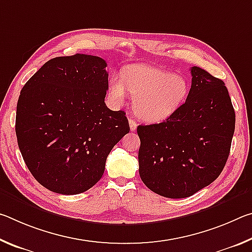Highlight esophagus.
Instances as JSON below:
<instances>
[{
  "instance_id": "34e87169",
  "label": "esophagus",
  "mask_w": 252,
  "mask_h": 252,
  "mask_svg": "<svg viewBox=\"0 0 252 252\" xmlns=\"http://www.w3.org/2000/svg\"><path fill=\"white\" fill-rule=\"evenodd\" d=\"M129 125H130V130L131 131H135L136 130V126H138V123H136L135 120L133 119H129Z\"/></svg>"
}]
</instances>
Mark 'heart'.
<instances>
[{"instance_id":"heart-1","label":"heart","mask_w":252,"mask_h":252,"mask_svg":"<svg viewBox=\"0 0 252 252\" xmlns=\"http://www.w3.org/2000/svg\"><path fill=\"white\" fill-rule=\"evenodd\" d=\"M108 92L111 99L122 102L126 92L134 99V112L141 120L158 123L172 117L189 94L185 76L148 64L126 66L121 80L111 76Z\"/></svg>"}]
</instances>
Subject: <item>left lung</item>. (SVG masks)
<instances>
[{
	"instance_id": "1",
	"label": "left lung",
	"mask_w": 252,
	"mask_h": 252,
	"mask_svg": "<svg viewBox=\"0 0 252 252\" xmlns=\"http://www.w3.org/2000/svg\"><path fill=\"white\" fill-rule=\"evenodd\" d=\"M191 89L172 117L139 126V173L165 198H187L216 180L229 157L236 114L222 80L191 67Z\"/></svg>"
}]
</instances>
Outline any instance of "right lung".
Returning <instances> with one entry per match:
<instances>
[{
	"label": "right lung",
	"instance_id": "add662e5",
	"mask_svg": "<svg viewBox=\"0 0 252 252\" xmlns=\"http://www.w3.org/2000/svg\"><path fill=\"white\" fill-rule=\"evenodd\" d=\"M106 62L74 54L49 60L21 91L15 132L35 180L61 194L82 193L103 176L105 161L130 126L105 105Z\"/></svg>",
	"mask_w": 252,
	"mask_h": 252
}]
</instances>
